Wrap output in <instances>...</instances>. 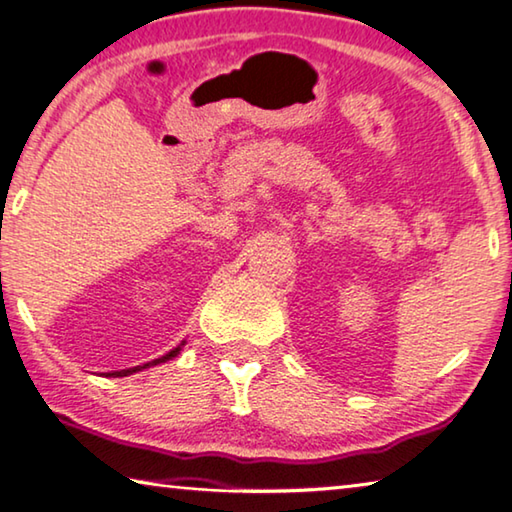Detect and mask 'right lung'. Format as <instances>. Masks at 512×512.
Here are the masks:
<instances>
[{
    "instance_id": "obj_1",
    "label": "right lung",
    "mask_w": 512,
    "mask_h": 512,
    "mask_svg": "<svg viewBox=\"0 0 512 512\" xmlns=\"http://www.w3.org/2000/svg\"><path fill=\"white\" fill-rule=\"evenodd\" d=\"M186 342H182L180 346H175L173 351L170 353H166V355H161V358H157V360H152V362H148V364H139V367H132V369H120V371H109L107 376H111V378H123V376H132V373H136V371H143V369H148V367H154V364H161V362H168V360H173V358H177V355H180V351H182V346H184Z\"/></svg>"
}]
</instances>
